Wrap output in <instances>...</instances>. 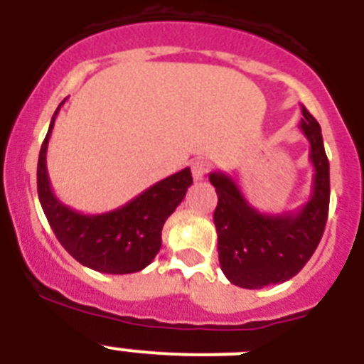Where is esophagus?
Segmentation results:
<instances>
[{
    "mask_svg": "<svg viewBox=\"0 0 364 364\" xmlns=\"http://www.w3.org/2000/svg\"><path fill=\"white\" fill-rule=\"evenodd\" d=\"M208 169H210V164L205 162L204 159H197L191 162V171H193V178L195 180H204Z\"/></svg>",
    "mask_w": 364,
    "mask_h": 364,
    "instance_id": "esophagus-1",
    "label": "esophagus"
}]
</instances>
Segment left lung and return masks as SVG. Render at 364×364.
Listing matches in <instances>:
<instances>
[{
  "label": "left lung",
  "mask_w": 364,
  "mask_h": 364,
  "mask_svg": "<svg viewBox=\"0 0 364 364\" xmlns=\"http://www.w3.org/2000/svg\"><path fill=\"white\" fill-rule=\"evenodd\" d=\"M301 131L310 142L314 166L311 195L297 211L260 213L237 182L220 171L210 173L218 204L213 222L218 235V260L228 281L259 290L297 275L319 246L330 205V164L324 153L321 125L301 107Z\"/></svg>",
  "instance_id": "left-lung-1"
}]
</instances>
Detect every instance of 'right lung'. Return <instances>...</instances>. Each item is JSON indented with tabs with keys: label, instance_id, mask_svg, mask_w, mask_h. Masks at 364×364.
<instances>
[{
	"label": "right lung",
	"instance_id": "1",
	"mask_svg": "<svg viewBox=\"0 0 364 364\" xmlns=\"http://www.w3.org/2000/svg\"><path fill=\"white\" fill-rule=\"evenodd\" d=\"M60 107L50 120L38 159V197L45 217L60 244L80 264L114 275L140 272L159 253L162 228L193 184L191 171L186 167L160 180L118 210L98 215L80 213L58 200L47 173V146Z\"/></svg>",
	"mask_w": 364,
	"mask_h": 364
}]
</instances>
